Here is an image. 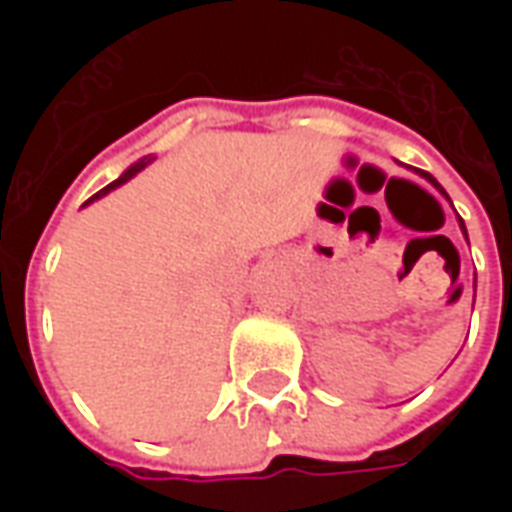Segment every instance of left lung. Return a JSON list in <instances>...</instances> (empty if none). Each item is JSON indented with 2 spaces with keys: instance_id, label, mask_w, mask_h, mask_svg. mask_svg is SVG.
<instances>
[{
  "instance_id": "left-lung-1",
  "label": "left lung",
  "mask_w": 512,
  "mask_h": 512,
  "mask_svg": "<svg viewBox=\"0 0 512 512\" xmlns=\"http://www.w3.org/2000/svg\"><path fill=\"white\" fill-rule=\"evenodd\" d=\"M425 178H428L430 183H433V186H436V189H439V191H444V189H441V186H439V183H436V180L430 178V175H425ZM444 197H447V194H444ZM461 227H463V219H461ZM463 235H466V227H463Z\"/></svg>"
}]
</instances>
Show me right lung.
<instances>
[{"label": "right lung", "mask_w": 512, "mask_h": 512, "mask_svg": "<svg viewBox=\"0 0 512 512\" xmlns=\"http://www.w3.org/2000/svg\"><path fill=\"white\" fill-rule=\"evenodd\" d=\"M145 164H147V158H142V161H136L134 167H128L126 172H123V175H120V178L115 180V183H109V186H106V189H101V191H98V194H95V197H90V200H98V197H104L106 191H112V189H115V186H120V183H126L128 178H134L136 172H139V169L145 167Z\"/></svg>", "instance_id": "obj_1"}]
</instances>
